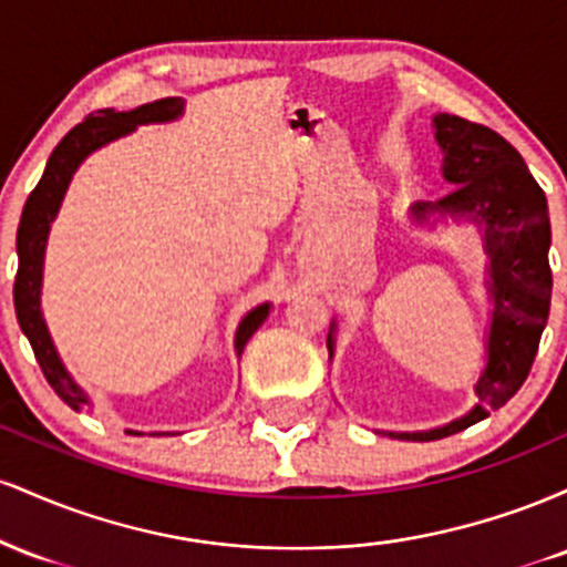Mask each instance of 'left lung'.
I'll use <instances>...</instances> for the list:
<instances>
[{
    "mask_svg": "<svg viewBox=\"0 0 567 567\" xmlns=\"http://www.w3.org/2000/svg\"><path fill=\"white\" fill-rule=\"evenodd\" d=\"M434 141L442 148V178L453 192L437 202H415L413 224L429 226L442 218L470 220L480 229L487 256L485 290L491 322L485 330V368L480 373L470 413L426 432H383L408 442L451 437L487 419L491 410L517 394L536 360L538 341L549 320V207L542 186L509 141L491 127L474 125L455 114L432 120ZM437 215V219H432ZM328 354H336V322L328 333Z\"/></svg>",
    "mask_w": 567,
    "mask_h": 567,
    "instance_id": "left-lung-1",
    "label": "left lung"
}]
</instances>
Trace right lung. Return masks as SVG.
Segmentation results:
<instances>
[{"instance_id":"obj_1","label":"right lung","mask_w":567,"mask_h":567,"mask_svg":"<svg viewBox=\"0 0 567 567\" xmlns=\"http://www.w3.org/2000/svg\"><path fill=\"white\" fill-rule=\"evenodd\" d=\"M184 114V97H162V101L146 103V106L133 109V112H114V109H103L101 116L90 114L87 120L80 122L74 130L63 135L50 154L48 167H44L42 178L34 192L25 199L21 224H18V277L12 298H16V315L21 324L23 336L29 338L31 349H34L39 368H42L44 379L55 389V394L74 408L76 413L93 408L90 396L84 389L71 379V373L63 365L61 354H58L53 336H50L48 322L42 317V277H44V250H48V237L53 229V220L61 210L66 188L74 178L76 167L82 165L90 154L103 148L122 135H130L138 125H162V122H173ZM271 303L266 301L256 309H250L239 322L237 336H234V351L243 357V351L250 341L252 333L266 322Z\"/></svg>"}]
</instances>
